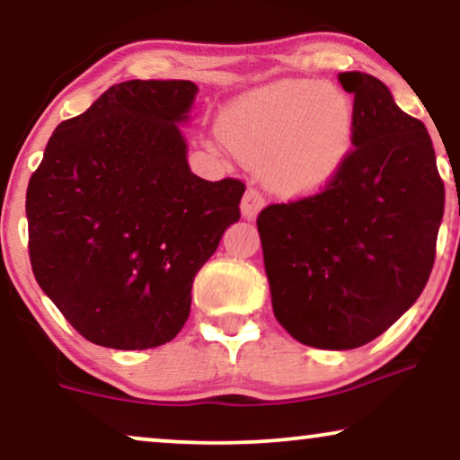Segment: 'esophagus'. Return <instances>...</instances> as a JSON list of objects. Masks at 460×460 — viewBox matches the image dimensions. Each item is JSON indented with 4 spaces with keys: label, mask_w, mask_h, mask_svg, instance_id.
<instances>
[{
    "label": "esophagus",
    "mask_w": 460,
    "mask_h": 460,
    "mask_svg": "<svg viewBox=\"0 0 460 460\" xmlns=\"http://www.w3.org/2000/svg\"><path fill=\"white\" fill-rule=\"evenodd\" d=\"M263 205H266V200L257 190L253 188H249L247 192H244V197L241 200V213L244 219H249V222H253V219L260 216V211L263 209Z\"/></svg>",
    "instance_id": "1"
}]
</instances>
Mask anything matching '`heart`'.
<instances>
[{
  "instance_id": "heart-1",
  "label": "heart",
  "mask_w": 460,
  "mask_h": 460,
  "mask_svg": "<svg viewBox=\"0 0 460 460\" xmlns=\"http://www.w3.org/2000/svg\"><path fill=\"white\" fill-rule=\"evenodd\" d=\"M219 134L238 159L263 167L274 190L299 197L324 190L343 172L354 150L356 111L335 84L276 81L232 100Z\"/></svg>"
}]
</instances>
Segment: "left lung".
<instances>
[{"mask_svg": "<svg viewBox=\"0 0 460 460\" xmlns=\"http://www.w3.org/2000/svg\"><path fill=\"white\" fill-rule=\"evenodd\" d=\"M356 137L316 197L257 217L274 316L299 343L354 349L411 310L429 280L444 184L425 125L373 75L339 73Z\"/></svg>", "mask_w": 460, "mask_h": 460, "instance_id": "8db88e82", "label": "left lung"}]
</instances>
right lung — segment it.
Wrapping results in <instances>:
<instances>
[{
  "mask_svg": "<svg viewBox=\"0 0 460 460\" xmlns=\"http://www.w3.org/2000/svg\"><path fill=\"white\" fill-rule=\"evenodd\" d=\"M192 81L131 79L49 137L27 188L35 280L73 329L112 349L172 341L192 282L238 222L244 184L190 172Z\"/></svg>",
  "mask_w": 460,
  "mask_h": 460,
  "instance_id": "1",
  "label": "right lung"
}]
</instances>
